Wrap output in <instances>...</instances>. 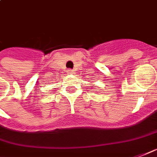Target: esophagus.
Wrapping results in <instances>:
<instances>
[{"label":"esophagus","instance_id":"obj_1","mask_svg":"<svg viewBox=\"0 0 157 157\" xmlns=\"http://www.w3.org/2000/svg\"><path fill=\"white\" fill-rule=\"evenodd\" d=\"M67 73L69 74H72L74 73V70H73V69H68V70H67Z\"/></svg>","mask_w":157,"mask_h":157}]
</instances>
